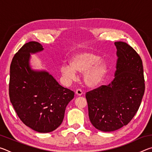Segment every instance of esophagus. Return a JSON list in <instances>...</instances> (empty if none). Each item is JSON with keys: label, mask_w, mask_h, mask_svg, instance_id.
<instances>
[{"label": "esophagus", "mask_w": 152, "mask_h": 152, "mask_svg": "<svg viewBox=\"0 0 152 152\" xmlns=\"http://www.w3.org/2000/svg\"><path fill=\"white\" fill-rule=\"evenodd\" d=\"M76 95H78V96H81L83 94V92H82L80 89H77L76 91Z\"/></svg>", "instance_id": "esophagus-1"}]
</instances>
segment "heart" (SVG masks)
I'll list each match as a JSON object with an SVG mask.
<instances>
[{
    "label": "heart",
    "mask_w": 152,
    "mask_h": 152,
    "mask_svg": "<svg viewBox=\"0 0 152 152\" xmlns=\"http://www.w3.org/2000/svg\"><path fill=\"white\" fill-rule=\"evenodd\" d=\"M92 51H82L72 56L68 64L60 68L61 75L66 80L75 78L76 73H83L84 84L89 88L101 85L109 71V65L105 60Z\"/></svg>",
    "instance_id": "obj_1"
}]
</instances>
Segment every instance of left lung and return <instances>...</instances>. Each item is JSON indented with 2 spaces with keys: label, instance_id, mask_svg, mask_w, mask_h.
Returning <instances> with one entry per match:
<instances>
[{
  "label": "left lung",
  "instance_id": "1",
  "mask_svg": "<svg viewBox=\"0 0 152 152\" xmlns=\"http://www.w3.org/2000/svg\"><path fill=\"white\" fill-rule=\"evenodd\" d=\"M117 62L115 78L86 92L88 116L94 127L104 132L127 125L140 108L145 91L142 60L127 43L115 42Z\"/></svg>",
  "mask_w": 152,
  "mask_h": 152
}]
</instances>
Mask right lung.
<instances>
[{
    "label": "right lung",
    "instance_id": "add662e5",
    "mask_svg": "<svg viewBox=\"0 0 152 152\" xmlns=\"http://www.w3.org/2000/svg\"><path fill=\"white\" fill-rule=\"evenodd\" d=\"M43 50L39 43L30 42L15 53L10 67L9 97L25 125L35 132L49 133L61 124L74 92L59 84L47 71L31 68V54Z\"/></svg>",
    "mask_w": 152,
    "mask_h": 152
}]
</instances>
